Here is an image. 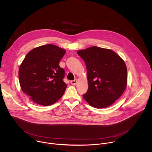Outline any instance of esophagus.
Instances as JSON below:
<instances>
[{
  "mask_svg": "<svg viewBox=\"0 0 152 152\" xmlns=\"http://www.w3.org/2000/svg\"><path fill=\"white\" fill-rule=\"evenodd\" d=\"M77 80H72V81H71V84L72 85H75V84H77Z\"/></svg>",
  "mask_w": 152,
  "mask_h": 152,
  "instance_id": "esophagus-1",
  "label": "esophagus"
}]
</instances>
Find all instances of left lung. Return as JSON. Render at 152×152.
<instances>
[{
  "label": "left lung",
  "instance_id": "left-lung-1",
  "mask_svg": "<svg viewBox=\"0 0 152 152\" xmlns=\"http://www.w3.org/2000/svg\"><path fill=\"white\" fill-rule=\"evenodd\" d=\"M78 54L87 66L88 89L83 94L87 102L96 108L112 105L127 85V68L124 60L112 50L91 47Z\"/></svg>",
  "mask_w": 152,
  "mask_h": 152
}]
</instances>
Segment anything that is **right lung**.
I'll return each instance as SVG.
<instances>
[{"label": "right lung", "instance_id": "add662e5", "mask_svg": "<svg viewBox=\"0 0 152 152\" xmlns=\"http://www.w3.org/2000/svg\"><path fill=\"white\" fill-rule=\"evenodd\" d=\"M65 53L61 48L47 44L31 50L23 61L19 71L20 85L36 104L50 105L63 95L65 71L59 63Z\"/></svg>", "mask_w": 152, "mask_h": 152}]
</instances>
